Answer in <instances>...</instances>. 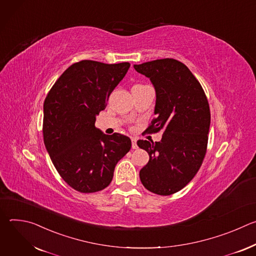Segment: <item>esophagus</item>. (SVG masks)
Masks as SVG:
<instances>
[{"mask_svg": "<svg viewBox=\"0 0 256 256\" xmlns=\"http://www.w3.org/2000/svg\"><path fill=\"white\" fill-rule=\"evenodd\" d=\"M132 149H138L136 138H132Z\"/></svg>", "mask_w": 256, "mask_h": 256, "instance_id": "obj_1", "label": "esophagus"}]
</instances>
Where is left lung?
<instances>
[{
    "mask_svg": "<svg viewBox=\"0 0 256 256\" xmlns=\"http://www.w3.org/2000/svg\"><path fill=\"white\" fill-rule=\"evenodd\" d=\"M134 68L150 79L156 92V118L148 130H163L160 142H136L150 156L140 178L151 192L170 196L184 188L202 163L210 124V106L200 82L181 62L162 58Z\"/></svg>",
    "mask_w": 256,
    "mask_h": 256,
    "instance_id": "left-lung-1",
    "label": "left lung"
}]
</instances>
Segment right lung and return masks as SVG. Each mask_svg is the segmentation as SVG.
Returning a JSON list of instances; mask_svg holds the SVG:
<instances>
[{
  "mask_svg": "<svg viewBox=\"0 0 256 256\" xmlns=\"http://www.w3.org/2000/svg\"><path fill=\"white\" fill-rule=\"evenodd\" d=\"M130 66L87 60L72 64L44 100L46 148L62 178L80 192L107 188L116 165L130 150L128 136L105 134L95 126L96 116Z\"/></svg>",
  "mask_w": 256,
  "mask_h": 256,
  "instance_id": "1",
  "label": "right lung"
}]
</instances>
